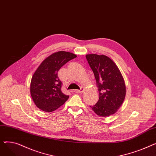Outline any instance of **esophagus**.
I'll list each match as a JSON object with an SVG mask.
<instances>
[{
    "instance_id": "esophagus-1",
    "label": "esophagus",
    "mask_w": 156,
    "mask_h": 156,
    "mask_svg": "<svg viewBox=\"0 0 156 156\" xmlns=\"http://www.w3.org/2000/svg\"><path fill=\"white\" fill-rule=\"evenodd\" d=\"M83 91H84V88H81L80 90H75V92H76V93H82Z\"/></svg>"
}]
</instances>
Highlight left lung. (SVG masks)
<instances>
[{
    "instance_id": "obj_1",
    "label": "left lung",
    "mask_w": 156,
    "mask_h": 156,
    "mask_svg": "<svg viewBox=\"0 0 156 156\" xmlns=\"http://www.w3.org/2000/svg\"><path fill=\"white\" fill-rule=\"evenodd\" d=\"M86 58L95 76L99 92V99L92 110L100 116L115 113L125 99L126 87L121 72L116 64L104 55L87 54Z\"/></svg>"
}]
</instances>
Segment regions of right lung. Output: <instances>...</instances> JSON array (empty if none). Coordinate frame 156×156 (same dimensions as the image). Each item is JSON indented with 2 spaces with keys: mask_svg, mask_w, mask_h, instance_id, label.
<instances>
[{
  "mask_svg": "<svg viewBox=\"0 0 156 156\" xmlns=\"http://www.w3.org/2000/svg\"><path fill=\"white\" fill-rule=\"evenodd\" d=\"M75 57L73 53L59 51L47 57L39 66L30 85L31 95L38 108L52 112L68 99L69 95L62 92V83L57 74L62 66Z\"/></svg>",
  "mask_w": 156,
  "mask_h": 156,
  "instance_id": "add662e5",
  "label": "right lung"
}]
</instances>
